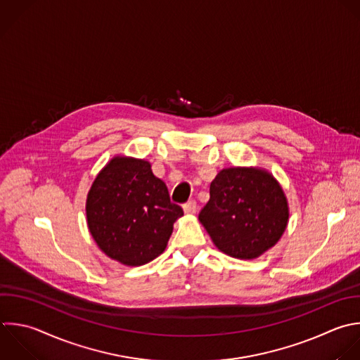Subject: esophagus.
Masks as SVG:
<instances>
[{
  "label": "esophagus",
  "instance_id": "34e87169",
  "mask_svg": "<svg viewBox=\"0 0 360 360\" xmlns=\"http://www.w3.org/2000/svg\"><path fill=\"white\" fill-rule=\"evenodd\" d=\"M183 208H184V212H186V214H195V211H197V202H195L194 200H190V201H187V202L183 205Z\"/></svg>",
  "mask_w": 360,
  "mask_h": 360
}]
</instances>
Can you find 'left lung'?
I'll return each mask as SVG.
<instances>
[{"label":"left lung","instance_id":"1","mask_svg":"<svg viewBox=\"0 0 360 360\" xmlns=\"http://www.w3.org/2000/svg\"><path fill=\"white\" fill-rule=\"evenodd\" d=\"M215 246L238 259H255L283 235L288 221L284 193L260 169L221 170L210 186V201L198 214Z\"/></svg>","mask_w":360,"mask_h":360}]
</instances>
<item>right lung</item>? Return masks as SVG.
<instances>
[{
    "label": "right lung",
    "mask_w": 360,
    "mask_h": 360,
    "mask_svg": "<svg viewBox=\"0 0 360 360\" xmlns=\"http://www.w3.org/2000/svg\"><path fill=\"white\" fill-rule=\"evenodd\" d=\"M89 229L114 260L141 266L167 245L183 208L170 201L166 184L145 160L112 159L94 180L87 197Z\"/></svg>",
    "instance_id": "add662e5"
}]
</instances>
